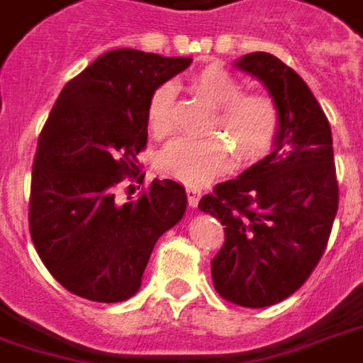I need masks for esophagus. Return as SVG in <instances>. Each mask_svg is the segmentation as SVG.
I'll return each mask as SVG.
<instances>
[{
    "instance_id": "esophagus-1",
    "label": "esophagus",
    "mask_w": 363,
    "mask_h": 363,
    "mask_svg": "<svg viewBox=\"0 0 363 363\" xmlns=\"http://www.w3.org/2000/svg\"><path fill=\"white\" fill-rule=\"evenodd\" d=\"M186 196H189V204L192 208L199 206L200 202V196H202V192H200L196 186H186Z\"/></svg>"
}]
</instances>
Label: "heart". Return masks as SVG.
Masks as SVG:
<instances>
[{
  "mask_svg": "<svg viewBox=\"0 0 363 363\" xmlns=\"http://www.w3.org/2000/svg\"><path fill=\"white\" fill-rule=\"evenodd\" d=\"M192 90L214 106L206 139L179 138L164 147L159 169L177 181L202 186L232 164V151L240 163H253L269 151L279 113L269 96L242 94L240 82L225 68L210 65L190 78ZM173 84H161L149 98L147 128L157 139L173 131Z\"/></svg>",
  "mask_w": 363,
  "mask_h": 363,
  "instance_id": "1",
  "label": "heart"
}]
</instances>
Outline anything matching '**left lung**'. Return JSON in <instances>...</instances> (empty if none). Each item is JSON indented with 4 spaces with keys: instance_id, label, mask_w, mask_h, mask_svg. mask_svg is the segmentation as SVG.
<instances>
[{
    "instance_id": "obj_1",
    "label": "left lung",
    "mask_w": 363,
    "mask_h": 363,
    "mask_svg": "<svg viewBox=\"0 0 363 363\" xmlns=\"http://www.w3.org/2000/svg\"><path fill=\"white\" fill-rule=\"evenodd\" d=\"M269 90L279 113L273 151L216 184L199 208L225 225L212 281L247 308L281 303L311 277L338 212L330 123L306 82L269 52L234 62Z\"/></svg>"
}]
</instances>
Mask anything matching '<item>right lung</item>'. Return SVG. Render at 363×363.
<instances>
[{"instance_id": "1", "label": "right lung", "mask_w": 363, "mask_h": 363, "mask_svg": "<svg viewBox=\"0 0 363 363\" xmlns=\"http://www.w3.org/2000/svg\"><path fill=\"white\" fill-rule=\"evenodd\" d=\"M192 62L135 49L104 52L52 106L33 161L29 230L50 275L70 293L121 303L141 287L157 240L181 222L186 190L171 179L116 199L138 171L147 106L157 88Z\"/></svg>"}]
</instances>
